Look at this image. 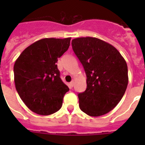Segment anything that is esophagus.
<instances>
[{
	"instance_id": "obj_1",
	"label": "esophagus",
	"mask_w": 145,
	"mask_h": 145,
	"mask_svg": "<svg viewBox=\"0 0 145 145\" xmlns=\"http://www.w3.org/2000/svg\"><path fill=\"white\" fill-rule=\"evenodd\" d=\"M69 85H70V87H73V86H74V80H72V81L71 82L70 84H69Z\"/></svg>"
}]
</instances>
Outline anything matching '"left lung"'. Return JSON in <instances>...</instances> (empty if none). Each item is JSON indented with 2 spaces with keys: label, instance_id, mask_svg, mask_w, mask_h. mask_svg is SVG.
Instances as JSON below:
<instances>
[{
  "label": "left lung",
  "instance_id": "1",
  "mask_svg": "<svg viewBox=\"0 0 145 145\" xmlns=\"http://www.w3.org/2000/svg\"><path fill=\"white\" fill-rule=\"evenodd\" d=\"M71 45L86 74V89L78 94L80 108L91 117L105 114L126 92L127 64L114 46L96 37L75 38Z\"/></svg>",
  "mask_w": 145,
  "mask_h": 145
}]
</instances>
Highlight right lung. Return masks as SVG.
Instances as JSON below:
<instances>
[{
  "label": "right lung",
  "instance_id": "obj_1",
  "mask_svg": "<svg viewBox=\"0 0 145 145\" xmlns=\"http://www.w3.org/2000/svg\"><path fill=\"white\" fill-rule=\"evenodd\" d=\"M71 37L44 38L22 51L13 67L16 89L31 111L40 115L56 112L69 88L60 78L58 59L68 50Z\"/></svg>",
  "mask_w": 145,
  "mask_h": 145
}]
</instances>
